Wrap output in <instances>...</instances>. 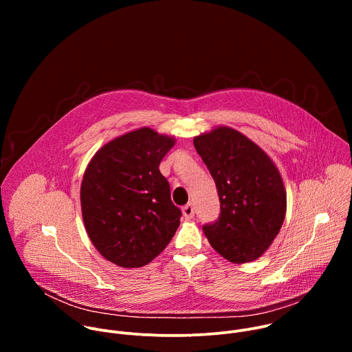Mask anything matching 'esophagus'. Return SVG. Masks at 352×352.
Masks as SVG:
<instances>
[{
    "label": "esophagus",
    "instance_id": "1",
    "mask_svg": "<svg viewBox=\"0 0 352 352\" xmlns=\"http://www.w3.org/2000/svg\"><path fill=\"white\" fill-rule=\"evenodd\" d=\"M182 214H184V217H185L186 220L193 219V216H195V209H193L192 204H188L186 206L182 208Z\"/></svg>",
    "mask_w": 352,
    "mask_h": 352
}]
</instances>
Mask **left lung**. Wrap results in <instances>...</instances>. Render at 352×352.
<instances>
[{"label": "left lung", "mask_w": 352, "mask_h": 352, "mask_svg": "<svg viewBox=\"0 0 352 352\" xmlns=\"http://www.w3.org/2000/svg\"><path fill=\"white\" fill-rule=\"evenodd\" d=\"M199 156L219 192L220 217L204 226L214 250L228 262L261 258L278 235L287 212V192L278 168L263 150L230 126L193 138Z\"/></svg>", "instance_id": "obj_1"}]
</instances>
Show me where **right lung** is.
<instances>
[{
	"mask_svg": "<svg viewBox=\"0 0 352 352\" xmlns=\"http://www.w3.org/2000/svg\"><path fill=\"white\" fill-rule=\"evenodd\" d=\"M175 139L152 128L126 132L100 147L89 162L80 208L86 232L109 262L142 267L174 236L181 210L159 170Z\"/></svg>",
	"mask_w": 352,
	"mask_h": 352,
	"instance_id": "right-lung-1",
	"label": "right lung"
}]
</instances>
